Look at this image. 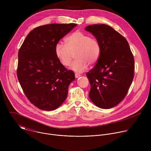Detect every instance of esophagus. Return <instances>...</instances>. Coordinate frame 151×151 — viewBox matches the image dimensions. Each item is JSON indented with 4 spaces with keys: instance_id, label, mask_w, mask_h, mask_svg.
I'll use <instances>...</instances> for the list:
<instances>
[{
    "instance_id": "obj_1",
    "label": "esophagus",
    "mask_w": 151,
    "mask_h": 151,
    "mask_svg": "<svg viewBox=\"0 0 151 151\" xmlns=\"http://www.w3.org/2000/svg\"><path fill=\"white\" fill-rule=\"evenodd\" d=\"M75 78H78L79 77H80L81 76L80 74H78V73H75Z\"/></svg>"
}]
</instances>
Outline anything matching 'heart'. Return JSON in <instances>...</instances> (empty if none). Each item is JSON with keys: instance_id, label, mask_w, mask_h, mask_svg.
I'll return each mask as SVG.
<instances>
[{"instance_id": "b5f03b06", "label": "heart", "mask_w": 151, "mask_h": 151, "mask_svg": "<svg viewBox=\"0 0 151 151\" xmlns=\"http://www.w3.org/2000/svg\"><path fill=\"white\" fill-rule=\"evenodd\" d=\"M101 47L99 41L80 31L72 33L66 39V44L58 42L55 45V54L64 66H69L75 54L76 60L72 63L70 69L81 73L88 68L89 63L96 64L99 59Z\"/></svg>"}]
</instances>
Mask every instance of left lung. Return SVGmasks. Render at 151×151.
Listing matches in <instances>:
<instances>
[{
	"mask_svg": "<svg viewBox=\"0 0 151 151\" xmlns=\"http://www.w3.org/2000/svg\"><path fill=\"white\" fill-rule=\"evenodd\" d=\"M99 41L101 53L95 66L86 75L91 85L89 97L101 109H111L125 97L134 78V60L126 39L106 24L85 29Z\"/></svg>",
	"mask_w": 151,
	"mask_h": 151,
	"instance_id": "8db88e82",
	"label": "left lung"
}]
</instances>
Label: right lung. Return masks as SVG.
<instances>
[{
  "label": "right lung",
  "instance_id": "obj_1",
  "mask_svg": "<svg viewBox=\"0 0 151 151\" xmlns=\"http://www.w3.org/2000/svg\"><path fill=\"white\" fill-rule=\"evenodd\" d=\"M76 24L39 26L27 36L18 51L17 77L25 95L37 108L55 110L66 100L75 73L60 62L55 45Z\"/></svg>",
  "mask_w": 151,
  "mask_h": 151
}]
</instances>
